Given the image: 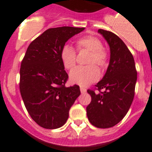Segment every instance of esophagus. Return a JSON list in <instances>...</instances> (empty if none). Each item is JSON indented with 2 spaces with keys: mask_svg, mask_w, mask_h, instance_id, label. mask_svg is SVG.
I'll return each mask as SVG.
<instances>
[{
  "mask_svg": "<svg viewBox=\"0 0 152 152\" xmlns=\"http://www.w3.org/2000/svg\"><path fill=\"white\" fill-rule=\"evenodd\" d=\"M80 91H81V93H85V92H86V89L84 87L82 86H80Z\"/></svg>",
  "mask_w": 152,
  "mask_h": 152,
  "instance_id": "obj_1",
  "label": "esophagus"
}]
</instances>
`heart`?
<instances>
[{"label": "heart", "mask_w": 152, "mask_h": 152, "mask_svg": "<svg viewBox=\"0 0 152 152\" xmlns=\"http://www.w3.org/2000/svg\"><path fill=\"white\" fill-rule=\"evenodd\" d=\"M76 49L80 51L86 50L90 52L87 60V64H96L101 69H104L108 64V53L103 48L102 41L92 35H87L76 40ZM60 59L66 69H71L76 63V54L72 47L65 45L60 51ZM100 73L95 65L86 66H77L70 72L69 79L72 83L81 86H86L98 80Z\"/></svg>", "instance_id": "1"}]
</instances>
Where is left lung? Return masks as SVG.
Returning a JSON list of instances; mask_svg holds the SVG:
<instances>
[{"mask_svg":"<svg viewBox=\"0 0 152 152\" xmlns=\"http://www.w3.org/2000/svg\"><path fill=\"white\" fill-rule=\"evenodd\" d=\"M98 32L109 44L110 60L105 76L96 85L99 92L87 90L92 101L86 107V113L92 125L107 129L122 121L130 109L137 71L132 54L122 39L110 31L99 29Z\"/></svg>","mask_w":152,"mask_h":152,"instance_id":"8db88e82","label":"left lung"}]
</instances>
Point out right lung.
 <instances>
[{
    "mask_svg": "<svg viewBox=\"0 0 152 152\" xmlns=\"http://www.w3.org/2000/svg\"><path fill=\"white\" fill-rule=\"evenodd\" d=\"M84 27L47 30L29 45L21 62L20 91L25 107L37 124L47 129L63 126L80 95V86H65L68 74L60 59L65 43Z\"/></svg>",
    "mask_w": 152,
    "mask_h": 152,
    "instance_id": "obj_1",
    "label": "right lung"
}]
</instances>
